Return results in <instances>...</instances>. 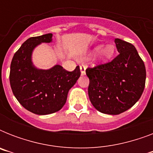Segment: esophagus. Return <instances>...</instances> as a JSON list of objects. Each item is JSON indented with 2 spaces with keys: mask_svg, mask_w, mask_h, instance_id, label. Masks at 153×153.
<instances>
[{
  "mask_svg": "<svg viewBox=\"0 0 153 153\" xmlns=\"http://www.w3.org/2000/svg\"><path fill=\"white\" fill-rule=\"evenodd\" d=\"M80 71H81V74L84 75V74H86V67L84 65H81L80 66Z\"/></svg>",
  "mask_w": 153,
  "mask_h": 153,
  "instance_id": "obj_1",
  "label": "esophagus"
}]
</instances>
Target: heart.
<instances>
[{
	"mask_svg": "<svg viewBox=\"0 0 153 153\" xmlns=\"http://www.w3.org/2000/svg\"><path fill=\"white\" fill-rule=\"evenodd\" d=\"M97 51L98 53L96 55V59L102 62H109V60H111L112 58L114 57V54H115V46L114 44H107L103 47H102V45L96 46L87 55L86 58L90 57Z\"/></svg>",
	"mask_w": 153,
	"mask_h": 153,
	"instance_id": "heart-1",
	"label": "heart"
}]
</instances>
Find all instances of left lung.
<instances>
[{
	"label": "left lung",
	"instance_id": "1",
	"mask_svg": "<svg viewBox=\"0 0 153 153\" xmlns=\"http://www.w3.org/2000/svg\"><path fill=\"white\" fill-rule=\"evenodd\" d=\"M119 55L111 62L87 68L88 94L97 110L111 115L130 109L145 89V63L133 44L115 39Z\"/></svg>",
	"mask_w": 153,
	"mask_h": 153
}]
</instances>
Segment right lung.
<instances>
[{
    "label": "right lung",
    "mask_w": 153,
    "mask_h": 153,
    "mask_svg": "<svg viewBox=\"0 0 153 153\" xmlns=\"http://www.w3.org/2000/svg\"><path fill=\"white\" fill-rule=\"evenodd\" d=\"M52 42V34L31 37L14 54L9 81L13 93L20 105L38 115L53 114L66 103L70 89L76 83L81 72L79 66L67 71L60 65L39 69L32 62V52L42 43Z\"/></svg>",
    "instance_id": "obj_1"
}]
</instances>
